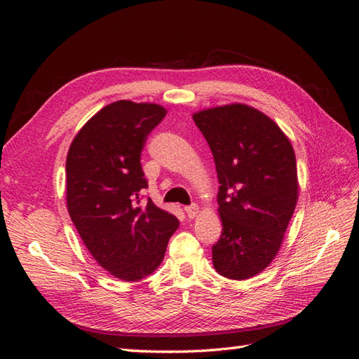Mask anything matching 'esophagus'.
<instances>
[{"label": "esophagus", "instance_id": "1", "mask_svg": "<svg viewBox=\"0 0 359 359\" xmlns=\"http://www.w3.org/2000/svg\"><path fill=\"white\" fill-rule=\"evenodd\" d=\"M184 211H186L189 219H194V217H196L198 212H199V206L198 205H190V206H186Z\"/></svg>", "mask_w": 359, "mask_h": 359}]
</instances>
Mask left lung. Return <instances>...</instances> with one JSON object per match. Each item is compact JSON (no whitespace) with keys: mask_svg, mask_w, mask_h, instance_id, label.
Segmentation results:
<instances>
[{"mask_svg":"<svg viewBox=\"0 0 359 359\" xmlns=\"http://www.w3.org/2000/svg\"><path fill=\"white\" fill-rule=\"evenodd\" d=\"M219 177L220 240L212 264L232 280L252 278L273 262L295 211L299 184L295 151L268 115L244 103L193 114Z\"/></svg>","mask_w":359,"mask_h":359,"instance_id":"left-lung-1","label":"left lung"}]
</instances>
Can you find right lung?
Returning <instances> with one entry per match:
<instances>
[{"mask_svg": "<svg viewBox=\"0 0 359 359\" xmlns=\"http://www.w3.org/2000/svg\"><path fill=\"white\" fill-rule=\"evenodd\" d=\"M166 114L157 103L114 102L83 124L69 148L70 219L95 262L124 281L153 274L180 226L151 199L139 203L148 187L140 153Z\"/></svg>", "mask_w": 359, "mask_h": 359, "instance_id": "right-lung-1", "label": "right lung"}]
</instances>
